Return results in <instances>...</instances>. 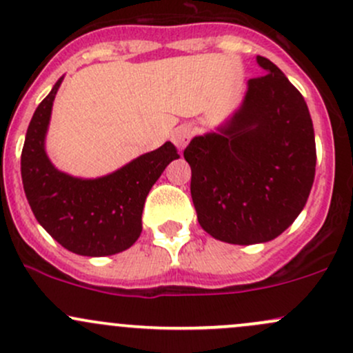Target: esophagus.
Segmentation results:
<instances>
[{"label":"esophagus","mask_w":353,"mask_h":353,"mask_svg":"<svg viewBox=\"0 0 353 353\" xmlns=\"http://www.w3.org/2000/svg\"><path fill=\"white\" fill-rule=\"evenodd\" d=\"M194 135V129L191 125H179L174 129L172 132V142L177 145V149H184L191 137Z\"/></svg>","instance_id":"34e87169"}]
</instances>
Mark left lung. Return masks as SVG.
<instances>
[{
	"mask_svg": "<svg viewBox=\"0 0 353 353\" xmlns=\"http://www.w3.org/2000/svg\"><path fill=\"white\" fill-rule=\"evenodd\" d=\"M243 102L216 130L184 149L201 228L219 241L256 245L303 211L315 179V132L307 102L268 58Z\"/></svg>",
	"mask_w": 353,
	"mask_h": 353,
	"instance_id": "left-lung-1",
	"label": "left lung"
}]
</instances>
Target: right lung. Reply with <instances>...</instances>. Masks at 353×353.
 Listing matches in <instances>:
<instances>
[{"label": "right lung", "instance_id": "right-lung-1", "mask_svg": "<svg viewBox=\"0 0 353 353\" xmlns=\"http://www.w3.org/2000/svg\"><path fill=\"white\" fill-rule=\"evenodd\" d=\"M65 77L34 110L21 152L26 199L41 228L80 256H110L129 250L142 233V209L150 188L174 159L165 142L100 177H75L57 169L46 154L53 100Z\"/></svg>", "mask_w": 353, "mask_h": 353}]
</instances>
